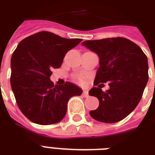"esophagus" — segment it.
<instances>
[{"label":"esophagus","mask_w":155,"mask_h":155,"mask_svg":"<svg viewBox=\"0 0 155 155\" xmlns=\"http://www.w3.org/2000/svg\"><path fill=\"white\" fill-rule=\"evenodd\" d=\"M83 96L84 97H88V92H87V90H84V92H83Z\"/></svg>","instance_id":"esophagus-1"}]
</instances>
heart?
Instances as JSON below:
<instances>
[{
    "mask_svg": "<svg viewBox=\"0 0 155 155\" xmlns=\"http://www.w3.org/2000/svg\"><path fill=\"white\" fill-rule=\"evenodd\" d=\"M79 80H80V81H81V82H82V81H83L82 79H81V78H79Z\"/></svg>",
    "mask_w": 155,
    "mask_h": 155,
    "instance_id": "b5f03b06",
    "label": "heart"
}]
</instances>
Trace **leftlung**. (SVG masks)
<instances>
[{"instance_id": "1", "label": "left lung", "mask_w": 155, "mask_h": 155, "mask_svg": "<svg viewBox=\"0 0 155 155\" xmlns=\"http://www.w3.org/2000/svg\"><path fill=\"white\" fill-rule=\"evenodd\" d=\"M82 46L99 57V68L88 94L97 97L99 107L90 111L93 119L104 123L123 120L134 110L148 82V59L137 44L125 38L87 40ZM109 82L110 89L101 90Z\"/></svg>"}]
</instances>
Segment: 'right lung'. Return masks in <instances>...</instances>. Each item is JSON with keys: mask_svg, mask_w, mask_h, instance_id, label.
<instances>
[{"mask_svg": "<svg viewBox=\"0 0 155 155\" xmlns=\"http://www.w3.org/2000/svg\"><path fill=\"white\" fill-rule=\"evenodd\" d=\"M81 41L41 31L18 45L11 58V87L20 110L32 122H59L65 117L69 99L81 95L77 85H54L50 79L52 69L60 68L67 52Z\"/></svg>", "mask_w": 155, "mask_h": 155, "instance_id": "add662e5", "label": "right lung"}]
</instances>
